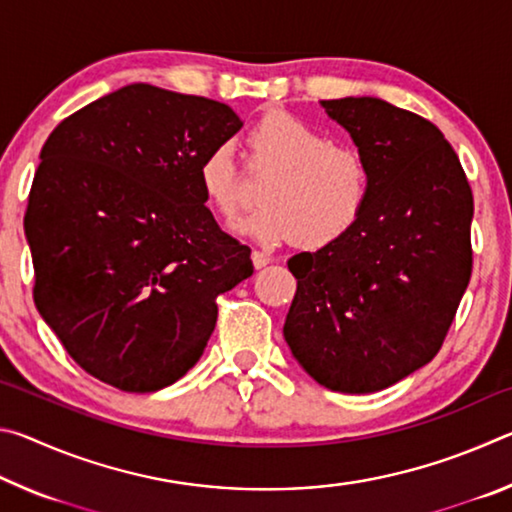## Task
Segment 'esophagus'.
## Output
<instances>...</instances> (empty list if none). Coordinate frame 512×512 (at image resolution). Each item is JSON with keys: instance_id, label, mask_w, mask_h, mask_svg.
Here are the masks:
<instances>
[{"instance_id": "34e87169", "label": "esophagus", "mask_w": 512, "mask_h": 512, "mask_svg": "<svg viewBox=\"0 0 512 512\" xmlns=\"http://www.w3.org/2000/svg\"><path fill=\"white\" fill-rule=\"evenodd\" d=\"M250 259H253V266L255 268H264L268 262H271V257H268L266 253H262V250H253V255H250Z\"/></svg>"}]
</instances>
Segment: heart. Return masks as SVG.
Returning a JSON list of instances; mask_svg holds the SVG:
<instances>
[{"instance_id": "b5f03b06", "label": "heart", "mask_w": 512, "mask_h": 512, "mask_svg": "<svg viewBox=\"0 0 512 512\" xmlns=\"http://www.w3.org/2000/svg\"><path fill=\"white\" fill-rule=\"evenodd\" d=\"M250 162L273 173L262 187L264 207L232 225L264 246L293 241L302 248H323L339 241L361 219L370 198V164L352 146L289 112H268L248 133ZM198 183L225 219L246 205L241 173L230 144H219L198 167Z\"/></svg>"}]
</instances>
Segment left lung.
Masks as SVG:
<instances>
[{
    "mask_svg": "<svg viewBox=\"0 0 512 512\" xmlns=\"http://www.w3.org/2000/svg\"><path fill=\"white\" fill-rule=\"evenodd\" d=\"M370 164L348 235L293 255V359L336 393H377L436 357L472 273V189L431 121L377 97L320 101Z\"/></svg>",
    "mask_w": 512,
    "mask_h": 512,
    "instance_id": "8db88e82",
    "label": "left lung"
}]
</instances>
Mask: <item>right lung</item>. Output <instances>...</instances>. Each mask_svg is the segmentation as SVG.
I'll use <instances>...</instances> for the list:
<instances>
[{
  "mask_svg": "<svg viewBox=\"0 0 512 512\" xmlns=\"http://www.w3.org/2000/svg\"><path fill=\"white\" fill-rule=\"evenodd\" d=\"M241 126L225 103L131 83L42 146L24 216L33 300L92 377L128 393L178 381L210 341L216 296L253 275L198 183Z\"/></svg>",
  "mask_w": 512,
  "mask_h": 512,
  "instance_id": "1",
  "label": "right lung"
}]
</instances>
